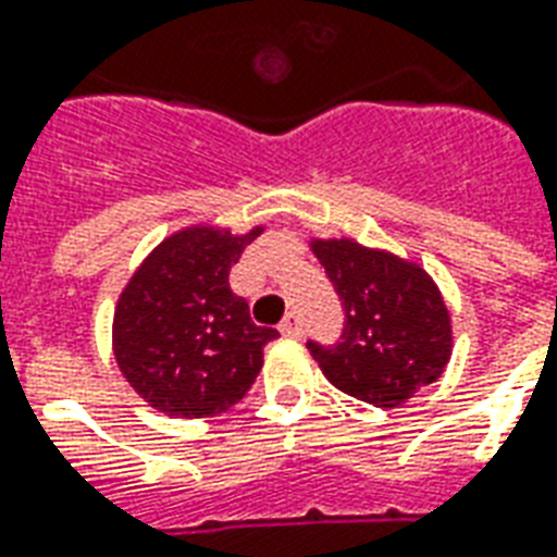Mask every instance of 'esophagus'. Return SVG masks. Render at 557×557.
Returning a JSON list of instances; mask_svg holds the SVG:
<instances>
[{
  "instance_id": "34e87169",
  "label": "esophagus",
  "mask_w": 557,
  "mask_h": 557,
  "mask_svg": "<svg viewBox=\"0 0 557 557\" xmlns=\"http://www.w3.org/2000/svg\"><path fill=\"white\" fill-rule=\"evenodd\" d=\"M278 332H282L284 337H299V334H302L299 317H296V313H287V317L282 320V325H278Z\"/></svg>"
}]
</instances>
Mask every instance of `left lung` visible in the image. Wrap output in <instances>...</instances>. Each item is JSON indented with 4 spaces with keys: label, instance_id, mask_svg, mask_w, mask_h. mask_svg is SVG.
Masks as SVG:
<instances>
[{
    "label": "left lung",
    "instance_id": "obj_1",
    "mask_svg": "<svg viewBox=\"0 0 557 557\" xmlns=\"http://www.w3.org/2000/svg\"><path fill=\"white\" fill-rule=\"evenodd\" d=\"M308 246L346 311L334 346L308 343L325 379L375 408H399L437 382L453 358V317L432 275L355 237H311Z\"/></svg>",
    "mask_w": 557,
    "mask_h": 557
}]
</instances>
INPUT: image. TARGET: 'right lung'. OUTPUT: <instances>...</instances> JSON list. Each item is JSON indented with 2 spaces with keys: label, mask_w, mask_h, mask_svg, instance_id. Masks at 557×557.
<instances>
[{
  "label": "right lung",
  "mask_w": 557,
  "mask_h": 557,
  "mask_svg": "<svg viewBox=\"0 0 557 557\" xmlns=\"http://www.w3.org/2000/svg\"><path fill=\"white\" fill-rule=\"evenodd\" d=\"M263 225L234 234L190 223L146 255L116 299L111 346L125 382L149 408L199 420L228 411L263 367V346L278 337L232 294L228 270Z\"/></svg>",
  "instance_id": "add662e5"
}]
</instances>
